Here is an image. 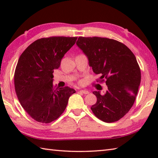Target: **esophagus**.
<instances>
[{"mask_svg":"<svg viewBox=\"0 0 158 158\" xmlns=\"http://www.w3.org/2000/svg\"><path fill=\"white\" fill-rule=\"evenodd\" d=\"M79 92L83 93V94H89V92L88 91V90H81Z\"/></svg>","mask_w":158,"mask_h":158,"instance_id":"34e87169","label":"esophagus"}]
</instances>
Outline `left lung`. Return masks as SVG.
<instances>
[{"label": "left lung", "mask_w": 158, "mask_h": 158, "mask_svg": "<svg viewBox=\"0 0 158 158\" xmlns=\"http://www.w3.org/2000/svg\"><path fill=\"white\" fill-rule=\"evenodd\" d=\"M77 45L89 59L93 73L100 74L107 90L93 91L97 102L91 106L95 116L106 123L118 121L132 108L141 82V70L129 48L113 39L79 37Z\"/></svg>", "instance_id": "obj_1"}]
</instances>
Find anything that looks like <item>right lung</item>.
Returning a JSON list of instances; mask_svg holds the SVG:
<instances>
[{"label": "right lung", "instance_id": "obj_1", "mask_svg": "<svg viewBox=\"0 0 158 158\" xmlns=\"http://www.w3.org/2000/svg\"><path fill=\"white\" fill-rule=\"evenodd\" d=\"M77 37H50L37 40L19 58L15 89L19 101L32 118L49 123L63 113L75 90L53 85V73Z\"/></svg>", "mask_w": 158, "mask_h": 158}]
</instances>
